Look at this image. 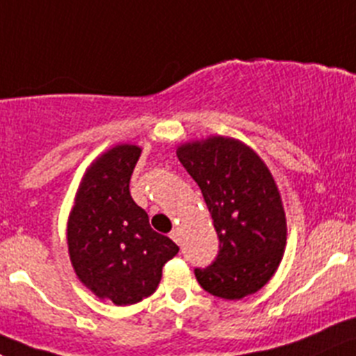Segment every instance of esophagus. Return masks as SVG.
<instances>
[{
  "mask_svg": "<svg viewBox=\"0 0 356 356\" xmlns=\"http://www.w3.org/2000/svg\"><path fill=\"white\" fill-rule=\"evenodd\" d=\"M169 238H171L175 243H178V245L181 243V234H180V231H178V229H172L171 234H169Z\"/></svg>",
  "mask_w": 356,
  "mask_h": 356,
  "instance_id": "34e87169",
  "label": "esophagus"
}]
</instances>
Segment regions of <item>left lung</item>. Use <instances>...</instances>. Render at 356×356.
Listing matches in <instances>:
<instances>
[{"label":"left lung","instance_id":"left-lung-1","mask_svg":"<svg viewBox=\"0 0 356 356\" xmlns=\"http://www.w3.org/2000/svg\"><path fill=\"white\" fill-rule=\"evenodd\" d=\"M199 185L218 236V253L195 267L199 285L215 297L243 299L262 289L286 243L282 197L269 169L250 147L213 136L176 152Z\"/></svg>","mask_w":356,"mask_h":356}]
</instances>
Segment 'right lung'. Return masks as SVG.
I'll list each match as a JSON object with an SVG mask.
<instances>
[{"label": "right lung", "instance_id": "right-lung-1", "mask_svg": "<svg viewBox=\"0 0 356 356\" xmlns=\"http://www.w3.org/2000/svg\"><path fill=\"white\" fill-rule=\"evenodd\" d=\"M141 148L118 145L83 176L67 222V248L80 282L101 299L129 306L157 290L178 246L148 222L129 184Z\"/></svg>", "mask_w": 356, "mask_h": 356}]
</instances>
